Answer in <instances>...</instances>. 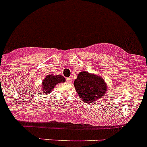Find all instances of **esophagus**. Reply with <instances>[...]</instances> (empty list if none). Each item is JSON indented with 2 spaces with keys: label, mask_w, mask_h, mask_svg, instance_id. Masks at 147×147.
Wrapping results in <instances>:
<instances>
[{
  "label": "esophagus",
  "mask_w": 147,
  "mask_h": 147,
  "mask_svg": "<svg viewBox=\"0 0 147 147\" xmlns=\"http://www.w3.org/2000/svg\"><path fill=\"white\" fill-rule=\"evenodd\" d=\"M67 82L68 83H72V81H71V78H67Z\"/></svg>",
  "instance_id": "esophagus-1"
}]
</instances>
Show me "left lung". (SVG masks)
Instances as JSON below:
<instances>
[{"instance_id": "obj_1", "label": "left lung", "mask_w": 147, "mask_h": 147, "mask_svg": "<svg viewBox=\"0 0 147 147\" xmlns=\"http://www.w3.org/2000/svg\"><path fill=\"white\" fill-rule=\"evenodd\" d=\"M74 86L82 101L90 105L105 96L107 90V85L102 77L86 71L78 74Z\"/></svg>"}]
</instances>
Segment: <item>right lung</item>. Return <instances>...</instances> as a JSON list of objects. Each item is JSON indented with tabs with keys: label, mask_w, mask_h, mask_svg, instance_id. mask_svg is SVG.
Masks as SVG:
<instances>
[{
	"label": "right lung",
	"mask_w": 147,
	"mask_h": 147,
	"mask_svg": "<svg viewBox=\"0 0 147 147\" xmlns=\"http://www.w3.org/2000/svg\"><path fill=\"white\" fill-rule=\"evenodd\" d=\"M65 81V78L62 75H53L51 74H48L46 78L42 80L40 92L43 95H48L52 92V90L54 88L56 85L61 83H64Z\"/></svg>",
	"instance_id": "add662e5"
}]
</instances>
